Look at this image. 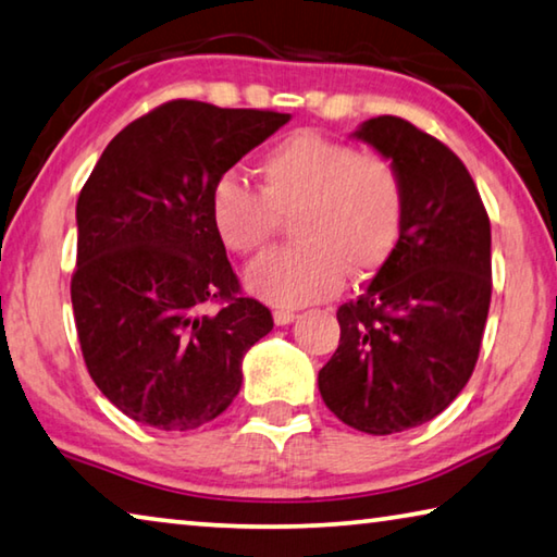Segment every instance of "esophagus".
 <instances>
[{
    "mask_svg": "<svg viewBox=\"0 0 557 557\" xmlns=\"http://www.w3.org/2000/svg\"><path fill=\"white\" fill-rule=\"evenodd\" d=\"M294 321H296L294 311H286V308H278V311H273V323H276V325H288Z\"/></svg>",
    "mask_w": 557,
    "mask_h": 557,
    "instance_id": "34e87169",
    "label": "esophagus"
}]
</instances>
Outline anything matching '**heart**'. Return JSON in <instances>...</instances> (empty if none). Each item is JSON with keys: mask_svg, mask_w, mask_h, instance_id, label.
<instances>
[{"mask_svg": "<svg viewBox=\"0 0 557 557\" xmlns=\"http://www.w3.org/2000/svg\"><path fill=\"white\" fill-rule=\"evenodd\" d=\"M261 193L234 172L209 197L212 226L226 249L253 253L290 216L296 244L263 253L244 273L251 296L271 306H306L368 281L397 249L405 222V185L385 154L300 131L259 162Z\"/></svg>", "mask_w": 557, "mask_h": 557, "instance_id": "b5f03b06", "label": "heart"}]
</instances>
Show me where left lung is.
I'll use <instances>...</instances> for the list:
<instances>
[{
	"label": "left lung",
	"instance_id": "left-lung-1",
	"mask_svg": "<svg viewBox=\"0 0 557 557\" xmlns=\"http://www.w3.org/2000/svg\"><path fill=\"white\" fill-rule=\"evenodd\" d=\"M352 138L405 185L397 249L358 300L338 308L341 345L318 372L327 409L364 434H397L444 412L479 360L491 306V224L469 170L395 115Z\"/></svg>",
	"mask_w": 557,
	"mask_h": 557
}]
</instances>
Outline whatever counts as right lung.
Masks as SVG:
<instances>
[{"label": "right lung", "mask_w": 557, "mask_h": 557, "mask_svg": "<svg viewBox=\"0 0 557 557\" xmlns=\"http://www.w3.org/2000/svg\"><path fill=\"white\" fill-rule=\"evenodd\" d=\"M288 113L170 100L125 125L76 205L71 304L98 389L135 422L197 430L232 405L242 360L273 327L212 226L214 182ZM222 302L214 314L206 304Z\"/></svg>", "instance_id": "obj_1"}]
</instances>
